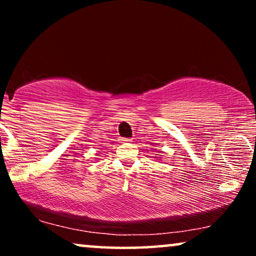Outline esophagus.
<instances>
[{
	"mask_svg": "<svg viewBox=\"0 0 256 256\" xmlns=\"http://www.w3.org/2000/svg\"><path fill=\"white\" fill-rule=\"evenodd\" d=\"M132 138H121V142L122 143H126V142H132Z\"/></svg>",
	"mask_w": 256,
	"mask_h": 256,
	"instance_id": "1",
	"label": "esophagus"
}]
</instances>
